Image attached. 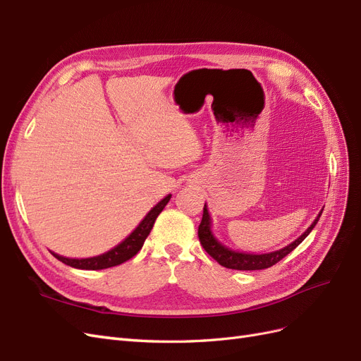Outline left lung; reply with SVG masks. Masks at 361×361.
I'll return each instance as SVG.
<instances>
[{
  "instance_id": "left-lung-1",
  "label": "left lung",
  "mask_w": 361,
  "mask_h": 361,
  "mask_svg": "<svg viewBox=\"0 0 361 361\" xmlns=\"http://www.w3.org/2000/svg\"><path fill=\"white\" fill-rule=\"evenodd\" d=\"M321 214L322 212H319V215L316 216V220L312 223V226L307 228V231H305L298 239H295L293 243L286 245L285 248L272 251V253H265V255H250V253H239V251H233L231 248H227L226 245H223L221 243H218V239L214 236L211 231V215L207 212V207L204 203L202 223L199 226V239H200L202 247L206 250V253L212 259H215L221 267L231 268V269H239V271L265 269L276 265L277 262H280L283 257L288 256L293 248H297L313 231L316 223L319 221Z\"/></svg>"
}]
</instances>
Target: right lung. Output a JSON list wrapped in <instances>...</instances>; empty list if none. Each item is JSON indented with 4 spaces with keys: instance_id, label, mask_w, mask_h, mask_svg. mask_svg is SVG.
<instances>
[{
    "instance_id": "obj_1",
    "label": "right lung",
    "mask_w": 361,
    "mask_h": 361,
    "mask_svg": "<svg viewBox=\"0 0 361 361\" xmlns=\"http://www.w3.org/2000/svg\"><path fill=\"white\" fill-rule=\"evenodd\" d=\"M170 199H171V194H169L167 197H164L157 206L152 207L149 214L143 218V221L135 227V231L130 233L125 241H122L118 245H116L114 248L106 251V253L101 256L87 257V259H69V257L59 256L56 253L52 255L56 256L60 262H63V264H66L72 268H78V269H105V268H111V267L123 264V262L134 257L141 250V247H143L146 238L149 236L152 227L155 224V220L164 207H166Z\"/></svg>"
}]
</instances>
